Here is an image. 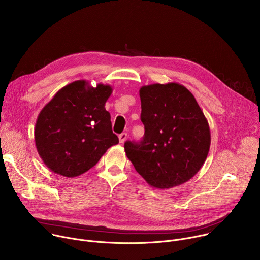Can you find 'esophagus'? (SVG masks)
Wrapping results in <instances>:
<instances>
[{"label": "esophagus", "mask_w": 260, "mask_h": 260, "mask_svg": "<svg viewBox=\"0 0 260 260\" xmlns=\"http://www.w3.org/2000/svg\"><path fill=\"white\" fill-rule=\"evenodd\" d=\"M118 138H119V142L120 143H124L126 141V139H127V134L126 133H122V134L119 135Z\"/></svg>", "instance_id": "1"}]
</instances>
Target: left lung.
I'll return each instance as SVG.
<instances>
[{
  "mask_svg": "<svg viewBox=\"0 0 260 260\" xmlns=\"http://www.w3.org/2000/svg\"><path fill=\"white\" fill-rule=\"evenodd\" d=\"M139 92L145 134L140 143L125 142L126 156L151 187L179 186L207 159L208 120L193 94L179 83L144 85Z\"/></svg>",
  "mask_w": 260,
  "mask_h": 260,
  "instance_id": "left-lung-1",
  "label": "left lung"
}]
</instances>
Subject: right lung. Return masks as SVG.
I'll return each instance as SVG.
<instances>
[{"instance_id":"obj_1","label":"right lung","mask_w":260,"mask_h":260,"mask_svg":"<svg viewBox=\"0 0 260 260\" xmlns=\"http://www.w3.org/2000/svg\"><path fill=\"white\" fill-rule=\"evenodd\" d=\"M112 86L86 80L60 88L37 118L35 144L45 166L74 178L87 172L111 146L118 144L105 104Z\"/></svg>"}]
</instances>
